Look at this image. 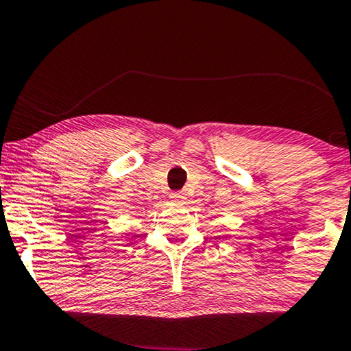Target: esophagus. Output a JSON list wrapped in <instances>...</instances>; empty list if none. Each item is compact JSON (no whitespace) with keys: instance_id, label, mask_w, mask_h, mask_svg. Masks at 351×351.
<instances>
[{"instance_id":"34e87169","label":"esophagus","mask_w":351,"mask_h":351,"mask_svg":"<svg viewBox=\"0 0 351 351\" xmlns=\"http://www.w3.org/2000/svg\"><path fill=\"white\" fill-rule=\"evenodd\" d=\"M170 199L173 200L175 204H184L186 202V195L183 193H173L170 195Z\"/></svg>"}]
</instances>
